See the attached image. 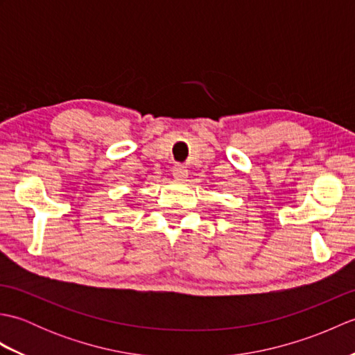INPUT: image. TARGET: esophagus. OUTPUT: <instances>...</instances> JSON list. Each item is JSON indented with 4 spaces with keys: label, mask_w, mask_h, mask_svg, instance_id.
Returning <instances> with one entry per match:
<instances>
[{
    "label": "esophagus",
    "mask_w": 355,
    "mask_h": 355,
    "mask_svg": "<svg viewBox=\"0 0 355 355\" xmlns=\"http://www.w3.org/2000/svg\"><path fill=\"white\" fill-rule=\"evenodd\" d=\"M172 175H173V178H177V180H183V178L187 177V169L184 168L183 164H175L172 168Z\"/></svg>",
    "instance_id": "1"
}]
</instances>
